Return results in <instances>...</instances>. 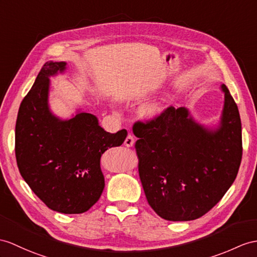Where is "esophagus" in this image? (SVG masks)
<instances>
[{
    "instance_id": "esophagus-1",
    "label": "esophagus",
    "mask_w": 257,
    "mask_h": 257,
    "mask_svg": "<svg viewBox=\"0 0 257 257\" xmlns=\"http://www.w3.org/2000/svg\"><path fill=\"white\" fill-rule=\"evenodd\" d=\"M135 144V139L132 134H128L126 139L124 141V145L126 147H132Z\"/></svg>"
}]
</instances>
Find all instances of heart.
Listing matches in <instances>:
<instances>
[{
    "label": "heart",
    "instance_id": "b5f03b06",
    "mask_svg": "<svg viewBox=\"0 0 257 257\" xmlns=\"http://www.w3.org/2000/svg\"><path fill=\"white\" fill-rule=\"evenodd\" d=\"M165 110L166 104L164 101H154L144 105L141 110V113L145 118L154 120V118H157L164 113Z\"/></svg>",
    "mask_w": 257,
    "mask_h": 257
}]
</instances>
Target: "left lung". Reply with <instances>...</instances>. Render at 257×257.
Listing matches in <instances>:
<instances>
[{"mask_svg": "<svg viewBox=\"0 0 257 257\" xmlns=\"http://www.w3.org/2000/svg\"><path fill=\"white\" fill-rule=\"evenodd\" d=\"M224 93L216 127L197 123L185 107H169L159 117L136 122L139 172L148 204L166 220L189 221L205 215L232 185L242 159L241 118Z\"/></svg>", "mask_w": 257, "mask_h": 257, "instance_id": "left-lung-1", "label": "left lung"}]
</instances>
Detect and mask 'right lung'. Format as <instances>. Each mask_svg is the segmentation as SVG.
<instances>
[{
	"label": "right lung",
	"instance_id": "obj_1",
	"mask_svg": "<svg viewBox=\"0 0 257 257\" xmlns=\"http://www.w3.org/2000/svg\"><path fill=\"white\" fill-rule=\"evenodd\" d=\"M66 62L49 61L18 110L15 154L23 179L50 209L81 214L97 203L104 189L100 158L123 144L126 130L111 134L96 115L77 110L60 118L49 107L50 77L64 73Z\"/></svg>",
	"mask_w": 257,
	"mask_h": 257
}]
</instances>
